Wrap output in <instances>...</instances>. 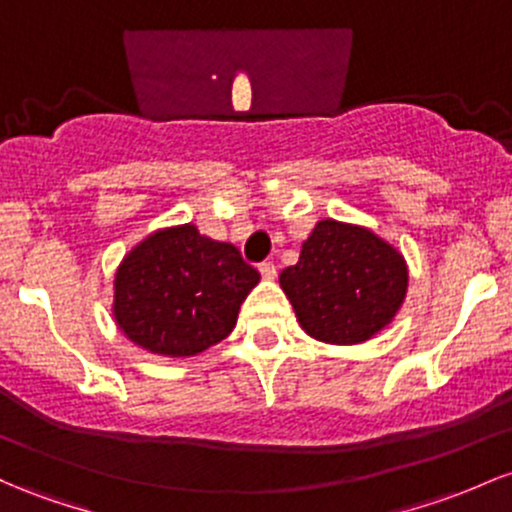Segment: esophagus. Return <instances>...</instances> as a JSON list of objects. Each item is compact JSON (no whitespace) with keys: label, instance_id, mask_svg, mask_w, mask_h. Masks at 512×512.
<instances>
[{"label":"esophagus","instance_id":"1","mask_svg":"<svg viewBox=\"0 0 512 512\" xmlns=\"http://www.w3.org/2000/svg\"><path fill=\"white\" fill-rule=\"evenodd\" d=\"M260 274H262V279H267V282H272V279L277 277V267H274V262H262V265H260Z\"/></svg>","mask_w":512,"mask_h":512}]
</instances>
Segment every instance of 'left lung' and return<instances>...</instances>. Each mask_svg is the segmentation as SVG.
I'll use <instances>...</instances> for the list:
<instances>
[{
    "label": "left lung",
    "instance_id": "left-lung-1",
    "mask_svg": "<svg viewBox=\"0 0 512 512\" xmlns=\"http://www.w3.org/2000/svg\"><path fill=\"white\" fill-rule=\"evenodd\" d=\"M301 328L330 345H359L391 323L408 291L401 252L369 228L318 221L299 262L279 274Z\"/></svg>",
    "mask_w": 512,
    "mask_h": 512
}]
</instances>
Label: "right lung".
Here are the masks:
<instances>
[{
    "label": "right lung",
    "mask_w": 512,
    "mask_h": 512,
    "mask_svg": "<svg viewBox=\"0 0 512 512\" xmlns=\"http://www.w3.org/2000/svg\"><path fill=\"white\" fill-rule=\"evenodd\" d=\"M260 272L238 247L192 223L162 228L123 257L114 318L128 340L165 357H192L228 338Z\"/></svg>",
    "instance_id": "right-lung-1"
}]
</instances>
